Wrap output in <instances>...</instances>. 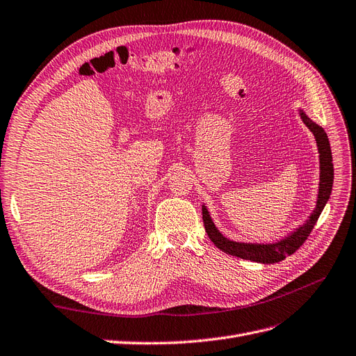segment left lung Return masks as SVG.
Segmentation results:
<instances>
[{
	"mask_svg": "<svg viewBox=\"0 0 356 356\" xmlns=\"http://www.w3.org/2000/svg\"><path fill=\"white\" fill-rule=\"evenodd\" d=\"M300 111V117L303 123L310 129L314 134L315 141L318 145L319 153V190H318V199H316V208L310 213V217L306 220L303 225H300L293 233L288 234L286 238L273 242V243H248V242H234L229 238L222 236V233L215 227V224L211 218L209 211L204 204H202V215H203V224L204 230H207L209 239L213 245L225 254H230L234 257L243 258V260H251L261 264H273L277 261H282L288 255L294 254L298 248L305 243L310 232L314 230L315 224L319 218L322 209L331 196L332 190V181H334V168H332V156H331V147L328 136L324 129L305 114L303 110Z\"/></svg>",
	"mask_w": 356,
	"mask_h": 356,
	"instance_id": "1",
	"label": "left lung"
}]
</instances>
